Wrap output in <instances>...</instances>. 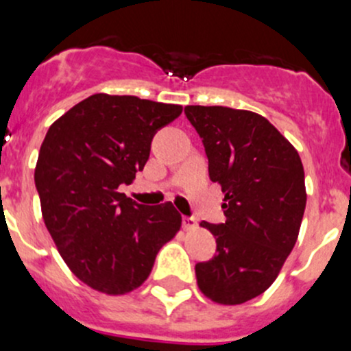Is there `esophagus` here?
I'll list each match as a JSON object with an SVG mask.
<instances>
[{"mask_svg":"<svg viewBox=\"0 0 351 351\" xmlns=\"http://www.w3.org/2000/svg\"><path fill=\"white\" fill-rule=\"evenodd\" d=\"M183 228L186 231H192V229L197 228V221L193 217H183Z\"/></svg>","mask_w":351,"mask_h":351,"instance_id":"34e87169","label":"esophagus"}]
</instances>
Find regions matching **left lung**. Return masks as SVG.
<instances>
[{"label": "left lung", "mask_w": 351, "mask_h": 351, "mask_svg": "<svg viewBox=\"0 0 351 351\" xmlns=\"http://www.w3.org/2000/svg\"><path fill=\"white\" fill-rule=\"evenodd\" d=\"M185 115L202 137L208 176L224 193V224L200 222L217 254L197 263V284L214 302L238 306L274 284L297 241L307 200L302 161L250 110L189 105Z\"/></svg>", "instance_id": "left-lung-1"}]
</instances>
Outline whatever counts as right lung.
<instances>
[{"mask_svg": "<svg viewBox=\"0 0 351 351\" xmlns=\"http://www.w3.org/2000/svg\"><path fill=\"white\" fill-rule=\"evenodd\" d=\"M182 110L97 93L45 134L35 166L42 217L69 270L93 290L123 295L143 285L182 228L171 202L139 205L119 192L144 169L156 130Z\"/></svg>", "mask_w": 351, "mask_h": 351, "instance_id": "obj_1", "label": "right lung"}]
</instances>
